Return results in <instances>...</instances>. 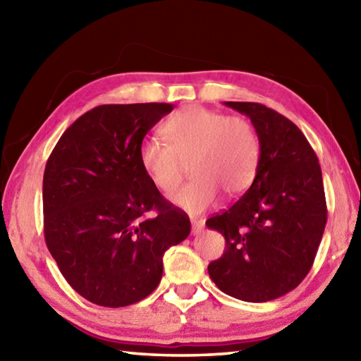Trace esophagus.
Wrapping results in <instances>:
<instances>
[{
	"instance_id": "esophagus-1",
	"label": "esophagus",
	"mask_w": 361,
	"mask_h": 361,
	"mask_svg": "<svg viewBox=\"0 0 361 361\" xmlns=\"http://www.w3.org/2000/svg\"><path fill=\"white\" fill-rule=\"evenodd\" d=\"M192 234H200V231L204 229V221L202 219H192Z\"/></svg>"
}]
</instances>
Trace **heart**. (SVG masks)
I'll return each mask as SVG.
<instances>
[{"instance_id": "b5f03b06", "label": "heart", "mask_w": 361, "mask_h": 361, "mask_svg": "<svg viewBox=\"0 0 361 361\" xmlns=\"http://www.w3.org/2000/svg\"><path fill=\"white\" fill-rule=\"evenodd\" d=\"M166 143L145 140L138 161L145 175L164 192H172L189 161L192 178L172 195V202L192 215L216 202L219 191L237 195L252 185L259 164V140L243 118L204 106L176 111L162 126Z\"/></svg>"}]
</instances>
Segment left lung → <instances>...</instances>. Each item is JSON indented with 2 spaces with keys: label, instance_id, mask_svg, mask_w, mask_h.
<instances>
[{
  "label": "left lung",
  "instance_id": "left-lung-1",
  "mask_svg": "<svg viewBox=\"0 0 361 361\" xmlns=\"http://www.w3.org/2000/svg\"><path fill=\"white\" fill-rule=\"evenodd\" d=\"M224 105L252 121L259 164L248 191L205 221L226 240L209 274L232 298L272 301L295 290L314 264L326 224L322 169L307 138L285 116L261 103Z\"/></svg>",
  "mask_w": 361,
  "mask_h": 361
}]
</instances>
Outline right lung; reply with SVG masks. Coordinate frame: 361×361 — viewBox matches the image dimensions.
<instances>
[{
	"instance_id": "obj_1",
	"label": "right lung",
	"mask_w": 361,
	"mask_h": 361,
	"mask_svg": "<svg viewBox=\"0 0 361 361\" xmlns=\"http://www.w3.org/2000/svg\"><path fill=\"white\" fill-rule=\"evenodd\" d=\"M170 103L102 105L76 119L49 156L42 178L44 239L87 301L124 307L162 279V256L191 223L145 175L138 148ZM157 210L154 217L145 213Z\"/></svg>"
}]
</instances>
